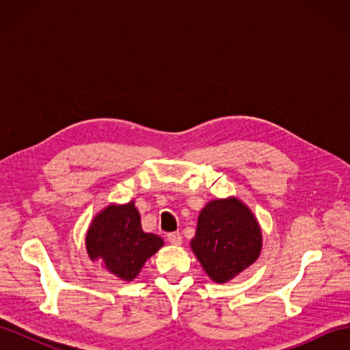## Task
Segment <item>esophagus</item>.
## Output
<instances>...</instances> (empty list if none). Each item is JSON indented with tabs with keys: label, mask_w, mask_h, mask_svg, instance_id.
<instances>
[{
	"label": "esophagus",
	"mask_w": 350,
	"mask_h": 350,
	"mask_svg": "<svg viewBox=\"0 0 350 350\" xmlns=\"http://www.w3.org/2000/svg\"><path fill=\"white\" fill-rule=\"evenodd\" d=\"M167 241L172 243V245H181L183 243V237L179 232H171V234H167Z\"/></svg>",
	"instance_id": "esophagus-1"
}]
</instances>
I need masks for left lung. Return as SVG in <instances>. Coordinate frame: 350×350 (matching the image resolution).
Wrapping results in <instances>:
<instances>
[{
	"instance_id": "1",
	"label": "left lung",
	"mask_w": 350,
	"mask_h": 350,
	"mask_svg": "<svg viewBox=\"0 0 350 350\" xmlns=\"http://www.w3.org/2000/svg\"><path fill=\"white\" fill-rule=\"evenodd\" d=\"M191 248L208 278L225 283L258 258L261 230L239 200H213L201 210Z\"/></svg>"
}]
</instances>
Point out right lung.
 <instances>
[{"mask_svg": "<svg viewBox=\"0 0 350 350\" xmlns=\"http://www.w3.org/2000/svg\"><path fill=\"white\" fill-rule=\"evenodd\" d=\"M162 245L161 237L143 232L134 201L100 211L86 235L89 257L122 280H133Z\"/></svg>", "mask_w": 350, "mask_h": 350, "instance_id": "right-lung-1", "label": "right lung"}]
</instances>
